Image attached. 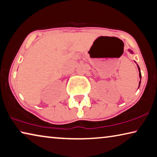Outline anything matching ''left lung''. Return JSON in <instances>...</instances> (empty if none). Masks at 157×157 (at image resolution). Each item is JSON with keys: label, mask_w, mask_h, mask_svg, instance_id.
<instances>
[{"label": "left lung", "mask_w": 157, "mask_h": 157, "mask_svg": "<svg viewBox=\"0 0 157 157\" xmlns=\"http://www.w3.org/2000/svg\"><path fill=\"white\" fill-rule=\"evenodd\" d=\"M128 51L130 52L131 54L133 53V52L131 51V49H128ZM137 66H138V65H137ZM138 71H139V76H140V80H141V73H140V68H139V66H138ZM140 81L139 82V86H140Z\"/></svg>", "instance_id": "8db88e82"}]
</instances>
